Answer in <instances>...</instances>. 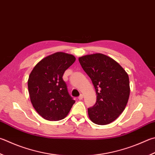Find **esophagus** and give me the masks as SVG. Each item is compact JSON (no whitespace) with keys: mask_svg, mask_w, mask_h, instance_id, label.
Masks as SVG:
<instances>
[{"mask_svg":"<svg viewBox=\"0 0 155 155\" xmlns=\"http://www.w3.org/2000/svg\"><path fill=\"white\" fill-rule=\"evenodd\" d=\"M78 100H82L83 98V95L82 94H81V95H79V97H78Z\"/></svg>","mask_w":155,"mask_h":155,"instance_id":"34e87169","label":"esophagus"}]
</instances>
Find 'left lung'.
<instances>
[{
  "instance_id": "1",
  "label": "left lung",
  "mask_w": 155,
  "mask_h": 155,
  "mask_svg": "<svg viewBox=\"0 0 155 155\" xmlns=\"http://www.w3.org/2000/svg\"><path fill=\"white\" fill-rule=\"evenodd\" d=\"M78 61L92 81L96 103L88 108L90 120L97 125L116 120L127 104L130 87L127 73L113 59L102 53L86 55Z\"/></svg>"
}]
</instances>
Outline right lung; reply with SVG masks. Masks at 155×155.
Returning a JSON list of instances; mask_svg holds the SVG:
<instances>
[{
    "label": "right lung",
    "mask_w": 155,
    "mask_h": 155,
    "mask_svg": "<svg viewBox=\"0 0 155 155\" xmlns=\"http://www.w3.org/2000/svg\"><path fill=\"white\" fill-rule=\"evenodd\" d=\"M75 60L71 54L56 52L41 60L30 72L28 81L30 101L43 119H63L74 104L62 77Z\"/></svg>",
    "instance_id": "right-lung-1"
}]
</instances>
